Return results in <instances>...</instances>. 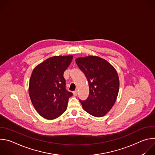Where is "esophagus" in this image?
<instances>
[{"label":"esophagus","instance_id":"esophagus-1","mask_svg":"<svg viewBox=\"0 0 155 155\" xmlns=\"http://www.w3.org/2000/svg\"><path fill=\"white\" fill-rule=\"evenodd\" d=\"M73 93H74V96H77V93H78V91H75L73 92Z\"/></svg>","mask_w":155,"mask_h":155}]
</instances>
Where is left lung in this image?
Listing matches in <instances>:
<instances>
[{
    "mask_svg": "<svg viewBox=\"0 0 155 155\" xmlns=\"http://www.w3.org/2000/svg\"><path fill=\"white\" fill-rule=\"evenodd\" d=\"M75 61L89 83V96L84 101L80 100L84 110L96 117L104 116L118 96L120 81L116 70L98 56L78 58Z\"/></svg>",
    "mask_w": 155,
    "mask_h": 155,
    "instance_id": "left-lung-1",
    "label": "left lung"
}]
</instances>
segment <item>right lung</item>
Instances as JSON below:
<instances>
[{
  "instance_id": "1",
  "label": "right lung",
  "mask_w": 155,
  "mask_h": 155,
  "mask_svg": "<svg viewBox=\"0 0 155 155\" xmlns=\"http://www.w3.org/2000/svg\"><path fill=\"white\" fill-rule=\"evenodd\" d=\"M73 56H53L37 65L29 81V94L37 112L42 117L53 120L67 109L73 94L65 88L64 72Z\"/></svg>"
}]
</instances>
